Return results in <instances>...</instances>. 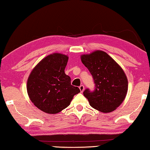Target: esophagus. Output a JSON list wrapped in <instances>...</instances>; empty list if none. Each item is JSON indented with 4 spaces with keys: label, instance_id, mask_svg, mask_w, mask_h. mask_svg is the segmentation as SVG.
<instances>
[{
    "label": "esophagus",
    "instance_id": "34e87169",
    "mask_svg": "<svg viewBox=\"0 0 150 150\" xmlns=\"http://www.w3.org/2000/svg\"><path fill=\"white\" fill-rule=\"evenodd\" d=\"M79 89H80V91L81 92H83V90H84V86H83V85H81L80 87H79Z\"/></svg>",
    "mask_w": 150,
    "mask_h": 150
}]
</instances>
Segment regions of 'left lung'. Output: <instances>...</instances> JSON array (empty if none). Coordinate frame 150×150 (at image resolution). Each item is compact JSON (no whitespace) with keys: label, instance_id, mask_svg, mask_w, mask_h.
<instances>
[{"label":"left lung","instance_id":"left-lung-1","mask_svg":"<svg viewBox=\"0 0 150 150\" xmlns=\"http://www.w3.org/2000/svg\"><path fill=\"white\" fill-rule=\"evenodd\" d=\"M81 60L92 75L95 90L86 89L83 96L91 107L102 112L115 111L127 96L128 80L122 68L103 51L82 54Z\"/></svg>","mask_w":150,"mask_h":150}]
</instances>
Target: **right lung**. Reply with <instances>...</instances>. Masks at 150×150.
Returning a JSON list of instances; mask_svg holds the SVG:
<instances>
[{
	"label": "right lung",
	"mask_w": 150,
	"mask_h": 150,
	"mask_svg": "<svg viewBox=\"0 0 150 150\" xmlns=\"http://www.w3.org/2000/svg\"><path fill=\"white\" fill-rule=\"evenodd\" d=\"M68 57L52 53L42 59L31 71L27 82V91L31 102L41 111L57 114L69 105L80 89L71 85L64 72Z\"/></svg>",
	"instance_id": "1"
}]
</instances>
